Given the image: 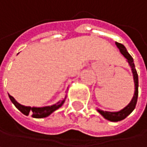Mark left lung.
I'll list each match as a JSON object with an SVG mask.
<instances>
[{
    "instance_id": "obj_1",
    "label": "left lung",
    "mask_w": 147,
    "mask_h": 147,
    "mask_svg": "<svg viewBox=\"0 0 147 147\" xmlns=\"http://www.w3.org/2000/svg\"><path fill=\"white\" fill-rule=\"evenodd\" d=\"M117 47L119 49L120 53L123 54V56L127 60V62L129 64V66L131 67L132 72H133V75H134V86H135V90H134V97L132 99V100L130 101V103L128 104L126 107H125L123 109H121L119 112H107V111H102L100 109H97V111L107 120L113 121V122H117V121H120L124 119H125L128 115H129L135 108L136 104H137V100H138V94H139V78H138V74L137 71L135 69V66L134 63V59L133 57L129 54L126 51V48L125 47L124 45L119 43V42H115Z\"/></svg>"
}]
</instances>
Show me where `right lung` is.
Instances as JSON below:
<instances>
[{
	"label": "right lung",
	"instance_id": "add662e5",
	"mask_svg": "<svg viewBox=\"0 0 147 147\" xmlns=\"http://www.w3.org/2000/svg\"><path fill=\"white\" fill-rule=\"evenodd\" d=\"M8 97H9L10 100L12 101V103L16 107V108L18 110H20L23 114L28 116L30 113V114H32L33 118H37V119L46 118V117L49 116L55 110L59 109L64 104L65 100H66V97H65V99L63 100H60L56 104H54L53 106L43 107H25V106H22V105L19 104L14 100V98L13 96H11L9 94H8Z\"/></svg>",
	"mask_w": 147,
	"mask_h": 147
}]
</instances>
